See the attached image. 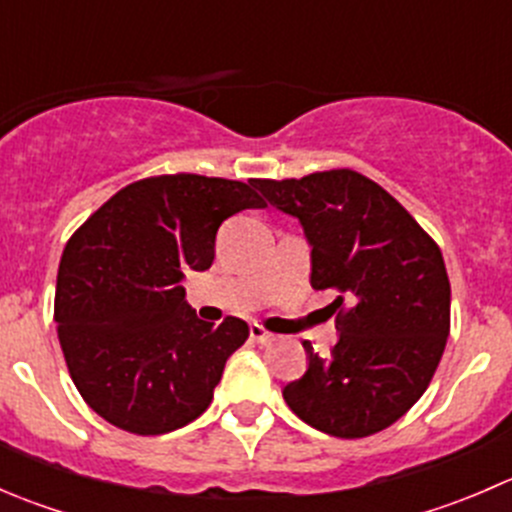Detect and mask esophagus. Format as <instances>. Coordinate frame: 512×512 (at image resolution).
I'll return each instance as SVG.
<instances>
[{
  "label": "esophagus",
  "mask_w": 512,
  "mask_h": 512,
  "mask_svg": "<svg viewBox=\"0 0 512 512\" xmlns=\"http://www.w3.org/2000/svg\"><path fill=\"white\" fill-rule=\"evenodd\" d=\"M250 337H252V342L262 344V347H267V344H272L277 339L275 334L267 332V329L262 327V324H252V327H250Z\"/></svg>",
  "instance_id": "esophagus-1"
}]
</instances>
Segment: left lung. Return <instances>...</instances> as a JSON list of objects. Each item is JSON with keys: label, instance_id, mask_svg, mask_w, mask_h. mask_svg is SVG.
Instances as JSON below:
<instances>
[{"label": "left lung", "instance_id": "1", "mask_svg": "<svg viewBox=\"0 0 512 512\" xmlns=\"http://www.w3.org/2000/svg\"><path fill=\"white\" fill-rule=\"evenodd\" d=\"M294 215L312 245V287L337 299L339 342L285 386L304 423L337 438H366L423 396L451 332V282L441 247L379 183L352 168L255 180Z\"/></svg>", "mask_w": 512, "mask_h": 512}]
</instances>
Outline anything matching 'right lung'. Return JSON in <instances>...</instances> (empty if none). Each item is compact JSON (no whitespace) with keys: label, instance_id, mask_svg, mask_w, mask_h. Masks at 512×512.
<instances>
[{"label":"right lung","instance_id":"right-lung-1","mask_svg":"<svg viewBox=\"0 0 512 512\" xmlns=\"http://www.w3.org/2000/svg\"><path fill=\"white\" fill-rule=\"evenodd\" d=\"M265 208L255 180L151 175L108 198L64 247L54 319L71 381L98 416L136 436L195 421L213 401L247 322L210 324L185 302L223 220Z\"/></svg>","mask_w":512,"mask_h":512}]
</instances>
